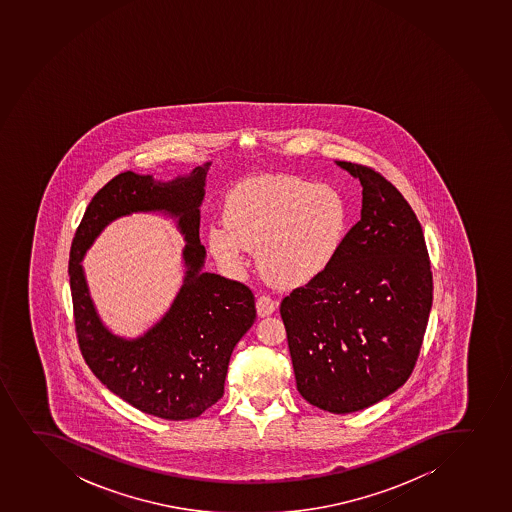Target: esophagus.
I'll return each instance as SVG.
<instances>
[{"instance_id": "1", "label": "esophagus", "mask_w": 512, "mask_h": 512, "mask_svg": "<svg viewBox=\"0 0 512 512\" xmlns=\"http://www.w3.org/2000/svg\"><path fill=\"white\" fill-rule=\"evenodd\" d=\"M279 308V303L272 299L270 296H262L257 299V313H259L260 318H267L270 314H274Z\"/></svg>"}]
</instances>
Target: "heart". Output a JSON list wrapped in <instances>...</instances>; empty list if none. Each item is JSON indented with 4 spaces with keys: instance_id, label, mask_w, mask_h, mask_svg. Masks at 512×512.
I'll return each instance as SVG.
<instances>
[{
    "instance_id": "heart-1",
    "label": "heart",
    "mask_w": 512,
    "mask_h": 512,
    "mask_svg": "<svg viewBox=\"0 0 512 512\" xmlns=\"http://www.w3.org/2000/svg\"><path fill=\"white\" fill-rule=\"evenodd\" d=\"M348 208L335 187L301 177H253L226 198L225 221L208 228V247L228 272H240L250 248L272 284L303 287L331 269L348 233Z\"/></svg>"
}]
</instances>
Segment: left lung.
Masks as SVG:
<instances>
[{"label": "left lung", "mask_w": 512, "mask_h": 512, "mask_svg": "<svg viewBox=\"0 0 512 512\" xmlns=\"http://www.w3.org/2000/svg\"><path fill=\"white\" fill-rule=\"evenodd\" d=\"M362 184L360 221L331 269L281 304L297 391L313 406L350 414L406 384L433 303L423 230L379 172L335 160Z\"/></svg>", "instance_id": "left-lung-1"}]
</instances>
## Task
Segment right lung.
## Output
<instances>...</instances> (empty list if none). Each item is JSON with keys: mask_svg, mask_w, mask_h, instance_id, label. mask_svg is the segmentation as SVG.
Here are the masks:
<instances>
[{"mask_svg": "<svg viewBox=\"0 0 512 512\" xmlns=\"http://www.w3.org/2000/svg\"><path fill=\"white\" fill-rule=\"evenodd\" d=\"M211 162L169 181L127 171L89 203L72 240L69 279L77 340L89 369L115 396L155 418H198L220 401L233 348L257 318L247 286L204 272L199 220ZM133 212L172 217L187 245L185 277L172 308L142 336L113 334L98 316L83 274V255L106 225Z\"/></svg>", "mask_w": 512, "mask_h": 512, "instance_id": "add662e5", "label": "right lung"}]
</instances>
